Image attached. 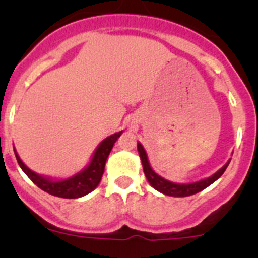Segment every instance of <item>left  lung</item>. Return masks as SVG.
Wrapping results in <instances>:
<instances>
[{
	"label": "left lung",
	"instance_id": "left-lung-1",
	"mask_svg": "<svg viewBox=\"0 0 258 258\" xmlns=\"http://www.w3.org/2000/svg\"><path fill=\"white\" fill-rule=\"evenodd\" d=\"M137 151H139L140 158H141L145 176L146 178H147V181L150 182L151 186L155 189H157L158 192H161V194L172 197H187L191 196V195L201 192L202 189L209 187L210 184H212L213 182L217 181V179L223 175V172L226 171V168H227L228 163H230L231 161L228 160L227 162L225 163V166H222L217 172H215L212 176H210V177L192 182V183H175V182H171L168 181V179L161 177L160 175H157V173L152 170L150 162H148L147 153H146L144 146L140 144V142H137Z\"/></svg>",
	"mask_w": 258,
	"mask_h": 258
}]
</instances>
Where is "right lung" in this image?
I'll use <instances>...</instances> for the list:
<instances>
[{
    "mask_svg": "<svg viewBox=\"0 0 258 258\" xmlns=\"http://www.w3.org/2000/svg\"><path fill=\"white\" fill-rule=\"evenodd\" d=\"M122 132L123 131L116 132V134L111 135L107 139L103 140L93 152L90 163L79 173L64 179H53L38 175L35 171L30 170L22 162L20 156L17 155L16 150H15V155H16L17 162L23 172L41 189L52 195V196L62 197V199H79V197L86 196L87 194L92 192L98 186L103 172H105V165L108 155H110L114 142L121 136Z\"/></svg>",
    "mask_w": 258,
    "mask_h": 258,
    "instance_id": "1",
    "label": "right lung"
}]
</instances>
